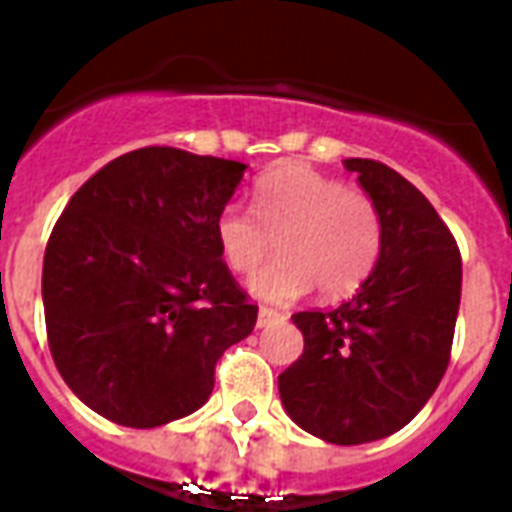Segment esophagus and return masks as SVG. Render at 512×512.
I'll list each match as a JSON object with an SVG mask.
<instances>
[{"label":"esophagus","mask_w":512,"mask_h":512,"mask_svg":"<svg viewBox=\"0 0 512 512\" xmlns=\"http://www.w3.org/2000/svg\"><path fill=\"white\" fill-rule=\"evenodd\" d=\"M285 321V312L279 310H271V307H260V312H257V326L263 329V326H271V323H279Z\"/></svg>","instance_id":"obj_1"}]
</instances>
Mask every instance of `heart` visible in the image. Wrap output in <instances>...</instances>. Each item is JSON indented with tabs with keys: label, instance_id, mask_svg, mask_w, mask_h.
Listing matches in <instances>:
<instances>
[{
	"label": "heart",
	"instance_id": "b5f03b06",
	"mask_svg": "<svg viewBox=\"0 0 512 512\" xmlns=\"http://www.w3.org/2000/svg\"><path fill=\"white\" fill-rule=\"evenodd\" d=\"M219 255L235 274H252L271 255L279 260L252 277L263 301H293L307 290L343 299L365 285L384 249V219L376 200L307 164L266 172L252 189V211L224 205L213 219Z\"/></svg>",
	"mask_w": 512,
	"mask_h": 512
}]
</instances>
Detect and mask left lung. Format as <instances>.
<instances>
[{"instance_id":"8db88e82","label":"left lung","mask_w":512,"mask_h":512,"mask_svg":"<svg viewBox=\"0 0 512 512\" xmlns=\"http://www.w3.org/2000/svg\"><path fill=\"white\" fill-rule=\"evenodd\" d=\"M384 219V249L354 299L296 312L304 354L279 376L290 419L332 444L408 425L450 365L461 252L428 197L373 158H345Z\"/></svg>"}]
</instances>
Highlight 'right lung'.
Wrapping results in <instances>:
<instances>
[{
    "instance_id": "right-lung-1",
    "label": "right lung",
    "mask_w": 512,
    "mask_h": 512,
    "mask_svg": "<svg viewBox=\"0 0 512 512\" xmlns=\"http://www.w3.org/2000/svg\"><path fill=\"white\" fill-rule=\"evenodd\" d=\"M244 164L139 147L76 191L43 257L51 359L73 395L126 428H158L211 397L216 362L257 323L213 219Z\"/></svg>"
}]
</instances>
